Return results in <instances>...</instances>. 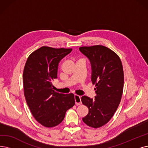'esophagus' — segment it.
I'll return each mask as SVG.
<instances>
[{
    "label": "esophagus",
    "mask_w": 148,
    "mask_h": 148,
    "mask_svg": "<svg viewBox=\"0 0 148 148\" xmlns=\"http://www.w3.org/2000/svg\"><path fill=\"white\" fill-rule=\"evenodd\" d=\"M75 98V104L76 105H80L82 104L81 103V97L78 95H75L74 97Z\"/></svg>",
    "instance_id": "obj_1"
}]
</instances>
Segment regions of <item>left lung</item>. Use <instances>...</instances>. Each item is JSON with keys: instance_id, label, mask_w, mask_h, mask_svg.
Listing matches in <instances>:
<instances>
[{"instance_id": "obj_1", "label": "left lung", "mask_w": 148, "mask_h": 148, "mask_svg": "<svg viewBox=\"0 0 148 148\" xmlns=\"http://www.w3.org/2000/svg\"><path fill=\"white\" fill-rule=\"evenodd\" d=\"M79 51L89 60L91 81L95 84L96 96L81 97L88 108L82 121L88 126L98 128L108 123L120 104L123 90L124 74L119 56L103 45L81 47Z\"/></svg>"}]
</instances>
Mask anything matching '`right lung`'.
I'll list each match as a JSON object with an SVG mask.
<instances>
[{
  "instance_id": "1",
  "label": "right lung",
  "mask_w": 148,
  "mask_h": 148,
  "mask_svg": "<svg viewBox=\"0 0 148 148\" xmlns=\"http://www.w3.org/2000/svg\"><path fill=\"white\" fill-rule=\"evenodd\" d=\"M72 49L42 47L28 58L23 73L24 95L34 118L40 125L52 127L64 119L75 101L73 94L60 93L52 82L58 78V67Z\"/></svg>"
}]
</instances>
